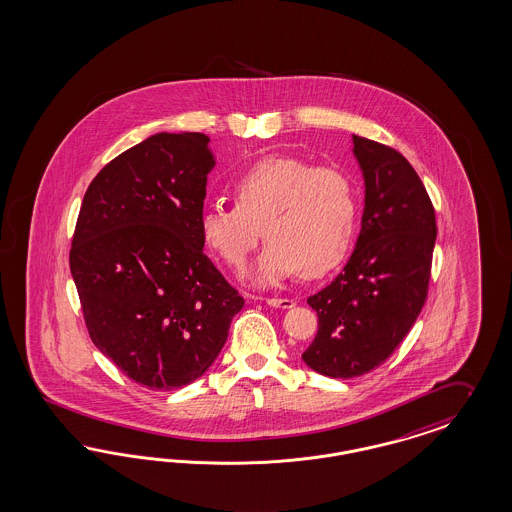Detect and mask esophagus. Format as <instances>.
I'll return each instance as SVG.
<instances>
[{
  "label": "esophagus",
  "mask_w": 512,
  "mask_h": 512,
  "mask_svg": "<svg viewBox=\"0 0 512 512\" xmlns=\"http://www.w3.org/2000/svg\"><path fill=\"white\" fill-rule=\"evenodd\" d=\"M266 304H268V306H272V308H282V310H287V308H293V306H295V300L266 299Z\"/></svg>",
  "instance_id": "obj_1"
}]
</instances>
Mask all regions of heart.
Instances as JSON below:
<instances>
[{
    "mask_svg": "<svg viewBox=\"0 0 512 512\" xmlns=\"http://www.w3.org/2000/svg\"><path fill=\"white\" fill-rule=\"evenodd\" d=\"M234 210L213 206L200 215L204 246L230 268L246 263L249 251L268 238L253 282H280L297 270L319 278L344 261L357 225V193L350 177L316 168L297 157H266L230 185Z\"/></svg>",
    "mask_w": 512,
    "mask_h": 512,
    "instance_id": "1",
    "label": "heart"
}]
</instances>
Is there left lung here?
<instances>
[{
  "label": "left lung",
  "instance_id": "left-lung-1",
  "mask_svg": "<svg viewBox=\"0 0 512 512\" xmlns=\"http://www.w3.org/2000/svg\"><path fill=\"white\" fill-rule=\"evenodd\" d=\"M365 179L361 232L344 270L308 304L318 312L304 363L329 378H355L382 365L422 312L437 240L422 179L395 149L352 136Z\"/></svg>",
  "mask_w": 512,
  "mask_h": 512
}]
</instances>
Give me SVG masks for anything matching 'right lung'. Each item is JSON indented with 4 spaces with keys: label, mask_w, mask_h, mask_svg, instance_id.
Segmentation results:
<instances>
[{
    "label": "right lung",
    "mask_w": 512,
    "mask_h": 512,
    "mask_svg": "<svg viewBox=\"0 0 512 512\" xmlns=\"http://www.w3.org/2000/svg\"><path fill=\"white\" fill-rule=\"evenodd\" d=\"M210 138L160 132L92 179L70 268L94 346L153 391L210 369L244 299L204 255Z\"/></svg>",
    "instance_id": "right-lung-1"
}]
</instances>
